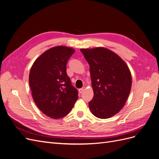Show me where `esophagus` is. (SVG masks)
<instances>
[{
  "label": "esophagus",
  "mask_w": 159,
  "mask_h": 159,
  "mask_svg": "<svg viewBox=\"0 0 159 159\" xmlns=\"http://www.w3.org/2000/svg\"><path fill=\"white\" fill-rule=\"evenodd\" d=\"M85 90V87H84V88H80V89H79V92H80V93H81L83 92V91Z\"/></svg>",
  "instance_id": "obj_1"
}]
</instances>
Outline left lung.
<instances>
[{
	"label": "left lung",
	"mask_w": 159,
	"mask_h": 159,
	"mask_svg": "<svg viewBox=\"0 0 159 159\" xmlns=\"http://www.w3.org/2000/svg\"><path fill=\"white\" fill-rule=\"evenodd\" d=\"M89 65L94 95L89 102L95 117L107 119L117 114L125 104L132 79L125 61L105 48L81 49Z\"/></svg>",
	"instance_id": "8db88e82"
}]
</instances>
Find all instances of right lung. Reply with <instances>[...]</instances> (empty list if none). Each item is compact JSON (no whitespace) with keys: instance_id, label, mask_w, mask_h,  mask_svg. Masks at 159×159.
I'll use <instances>...</instances> for the list:
<instances>
[{"instance_id":"obj_1","label":"right lung","mask_w":159,"mask_h":159,"mask_svg":"<svg viewBox=\"0 0 159 159\" xmlns=\"http://www.w3.org/2000/svg\"><path fill=\"white\" fill-rule=\"evenodd\" d=\"M75 50L66 46L52 48L33 64L29 84L34 101L47 116L60 119L68 115L78 98L66 65Z\"/></svg>"}]
</instances>
